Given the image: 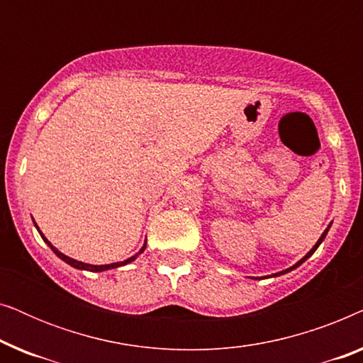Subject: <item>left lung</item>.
I'll return each mask as SVG.
<instances>
[{
	"instance_id": "8db88e82",
	"label": "left lung",
	"mask_w": 363,
	"mask_h": 363,
	"mask_svg": "<svg viewBox=\"0 0 363 363\" xmlns=\"http://www.w3.org/2000/svg\"><path fill=\"white\" fill-rule=\"evenodd\" d=\"M327 231H329V230H325V231H324V235H322V236L319 238V241H317V245H315L314 247H312V250H311L309 252H307V255H306L304 257H302V259H301L299 262H297V264H296V266H292V267H289V269H286V271H282V272H277V274H274V276L284 274V272H289V271H292V269H296V267H297V266H301V264H302V262H304V261L307 259V257H311L312 255H314V251L317 250V247H319V245H320V242H322V241H324V238H325V235H327Z\"/></svg>"
}]
</instances>
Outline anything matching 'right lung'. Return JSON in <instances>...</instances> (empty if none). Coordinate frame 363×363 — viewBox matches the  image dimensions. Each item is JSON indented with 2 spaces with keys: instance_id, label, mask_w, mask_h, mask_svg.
I'll return each instance as SVG.
<instances>
[{
  "instance_id": "add662e5",
  "label": "right lung",
  "mask_w": 363,
  "mask_h": 363,
  "mask_svg": "<svg viewBox=\"0 0 363 363\" xmlns=\"http://www.w3.org/2000/svg\"><path fill=\"white\" fill-rule=\"evenodd\" d=\"M36 228H38V226H36ZM38 231H39V230H38ZM39 235L43 236V233L39 231ZM43 240L46 241L48 245H49V247H51V250H52L54 252H56V255H57L59 257H61L62 261H66L67 264H71L72 267H77V269H86V271H92V272H99V271H107V269H111V267H118V266H123V264H127V262H130V261H133V259H135V257H137V255H135V256L128 257L127 261H122V262H112V264H106V266H94V264H86V262L76 261V259H72V257H67V256H64L62 252H59V251L56 250V247H54V246L51 245V242H49V241L46 240V238H44V236H43ZM143 250H145V245H143V247H142V250H140V252H143ZM140 252H138V255H140Z\"/></svg>"
}]
</instances>
